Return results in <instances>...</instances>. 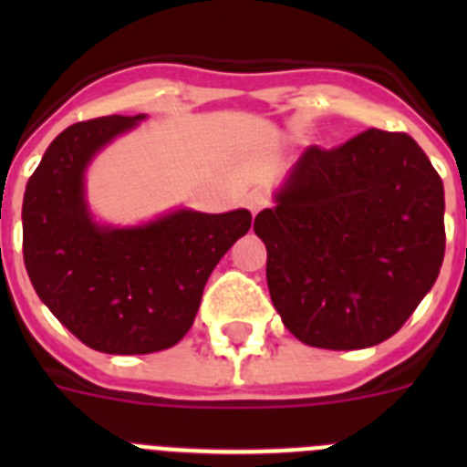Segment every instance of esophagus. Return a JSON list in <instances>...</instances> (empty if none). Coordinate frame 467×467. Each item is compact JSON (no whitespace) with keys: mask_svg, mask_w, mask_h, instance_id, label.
<instances>
[{"mask_svg":"<svg viewBox=\"0 0 467 467\" xmlns=\"http://www.w3.org/2000/svg\"><path fill=\"white\" fill-rule=\"evenodd\" d=\"M245 203H247V208H250V213L257 214L259 210L266 208V205H269V198L264 196L262 192H253V193H247Z\"/></svg>","mask_w":467,"mask_h":467,"instance_id":"obj_1","label":"esophagus"}]
</instances>
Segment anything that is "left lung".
Returning a JSON list of instances; mask_svg holds the SVG:
<instances>
[{"label": "left lung", "instance_id": "8db88e82", "mask_svg": "<svg viewBox=\"0 0 467 467\" xmlns=\"http://www.w3.org/2000/svg\"><path fill=\"white\" fill-rule=\"evenodd\" d=\"M275 205L254 217L283 325L316 348L393 337L444 259L442 180L407 133L369 128L337 150L308 147Z\"/></svg>", "mask_w": 467, "mask_h": 467}]
</instances>
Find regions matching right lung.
I'll return each mask as SVG.
<instances>
[{
    "instance_id": "obj_1",
    "label": "right lung",
    "mask_w": 467,
    "mask_h": 467,
    "mask_svg": "<svg viewBox=\"0 0 467 467\" xmlns=\"http://www.w3.org/2000/svg\"><path fill=\"white\" fill-rule=\"evenodd\" d=\"M142 119L114 114L65 128L23 198L32 287L77 339L111 356H144L182 339L213 269L253 224L245 208H180L140 226L98 224L86 201V168Z\"/></svg>"
}]
</instances>
